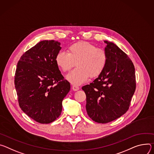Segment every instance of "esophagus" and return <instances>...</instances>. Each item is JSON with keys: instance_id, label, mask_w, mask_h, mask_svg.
<instances>
[{"instance_id": "esophagus-1", "label": "esophagus", "mask_w": 154, "mask_h": 154, "mask_svg": "<svg viewBox=\"0 0 154 154\" xmlns=\"http://www.w3.org/2000/svg\"><path fill=\"white\" fill-rule=\"evenodd\" d=\"M72 89H73V90L74 91H78L79 89V88L78 86H75V85H73V86H72Z\"/></svg>"}]
</instances>
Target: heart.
<instances>
[{"label": "heart", "instance_id": "b5f03b06", "mask_svg": "<svg viewBox=\"0 0 154 154\" xmlns=\"http://www.w3.org/2000/svg\"><path fill=\"white\" fill-rule=\"evenodd\" d=\"M66 51L67 53L59 52L55 61L63 72L70 70L76 63L77 68L66 76V79L75 85L86 82L90 77H97L104 70L107 63L106 51L89 42L75 43L68 47Z\"/></svg>", "mask_w": 154, "mask_h": 154}]
</instances>
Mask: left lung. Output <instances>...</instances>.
Returning <instances> with one entry per match:
<instances>
[{
  "label": "left lung",
  "mask_w": 154,
  "mask_h": 154,
  "mask_svg": "<svg viewBox=\"0 0 154 154\" xmlns=\"http://www.w3.org/2000/svg\"><path fill=\"white\" fill-rule=\"evenodd\" d=\"M108 60L104 70L82 89L86 95V111L96 122L106 124L128 109L136 89L134 66L128 56L114 43L105 40Z\"/></svg>",
  "instance_id": "1"
}]
</instances>
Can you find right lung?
I'll return each mask as SVG.
<instances>
[{"label": "right lung", "mask_w": 154, "mask_h": 154, "mask_svg": "<svg viewBox=\"0 0 154 154\" xmlns=\"http://www.w3.org/2000/svg\"><path fill=\"white\" fill-rule=\"evenodd\" d=\"M54 40L40 42L27 51L17 64L14 85L19 105L29 117L49 124L61 114L62 101L70 90L55 61L61 49Z\"/></svg>", "instance_id": "right-lung-1"}]
</instances>
